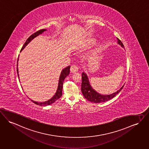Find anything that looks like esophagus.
Instances as JSON below:
<instances>
[{"mask_svg":"<svg viewBox=\"0 0 149 149\" xmlns=\"http://www.w3.org/2000/svg\"><path fill=\"white\" fill-rule=\"evenodd\" d=\"M78 69H79V68L76 65H72L70 68V70L72 72H75L78 71Z\"/></svg>","mask_w":149,"mask_h":149,"instance_id":"1","label":"esophagus"}]
</instances>
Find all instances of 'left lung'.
Here are the masks:
<instances>
[{
	"mask_svg": "<svg viewBox=\"0 0 149 149\" xmlns=\"http://www.w3.org/2000/svg\"><path fill=\"white\" fill-rule=\"evenodd\" d=\"M118 39V43L120 44L122 47H124L122 42H121L119 39L117 38ZM124 86H122L119 90H118L116 92L110 95H101L98 93L96 91L90 86L87 75L84 72H82V81H81V92L83 95L84 97L91 102L94 103H100V102H104L107 101H109L113 98L118 93H119L121 90L122 89Z\"/></svg>",
	"mask_w": 149,
	"mask_h": 149,
	"instance_id": "8db88e82",
	"label": "left lung"
}]
</instances>
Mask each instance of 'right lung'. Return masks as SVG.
Instances as JSON below:
<instances>
[{
    "mask_svg": "<svg viewBox=\"0 0 149 149\" xmlns=\"http://www.w3.org/2000/svg\"><path fill=\"white\" fill-rule=\"evenodd\" d=\"M46 30V29H42V30H38V31L35 32V33H34L33 34H32L31 35H30L29 36V38H28V39H27L26 42L24 43V45L22 46L21 49V51L26 46L27 44H29L30 41L31 40H33L34 38H35L36 36H38L39 34L43 33L44 31H45ZM18 61V57L17 62ZM18 65H17V72L18 77L19 78V75H18ZM70 66H68L67 68H65L64 69H63L61 73V75H60V79H59V81H58V88H57V92L56 93H55V95L53 96L52 98H51L50 100H49L48 101H45L44 102H35L33 100H31V101L34 103L35 104H36L38 105H40V106H48V105H51L53 103H54L56 101H57L58 99H59L61 97L62 95V87H63V81H64V79H65V78L70 73Z\"/></svg>",
    "mask_w": 149,
    "mask_h": 149,
    "instance_id": "right-lung-1",
    "label": "right lung"
}]
</instances>
